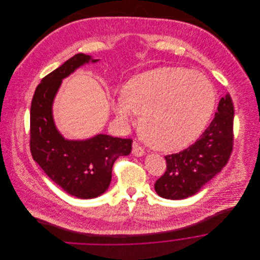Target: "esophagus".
I'll use <instances>...</instances> for the list:
<instances>
[{"label":"esophagus","mask_w":260,"mask_h":260,"mask_svg":"<svg viewBox=\"0 0 260 260\" xmlns=\"http://www.w3.org/2000/svg\"><path fill=\"white\" fill-rule=\"evenodd\" d=\"M132 147H133V149H132V154H133L134 156H136V157H141V156L144 155V153H145L144 149L142 148L136 141L133 142Z\"/></svg>","instance_id":"obj_1"}]
</instances>
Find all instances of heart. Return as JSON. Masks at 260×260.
Returning a JSON list of instances; mask_svg holds the SVG:
<instances>
[{"instance_id": "heart-1", "label": "heart", "mask_w": 260, "mask_h": 260, "mask_svg": "<svg viewBox=\"0 0 260 260\" xmlns=\"http://www.w3.org/2000/svg\"><path fill=\"white\" fill-rule=\"evenodd\" d=\"M216 102L212 83L201 73L163 67L137 75L112 111L125 127L141 115V132L153 148L175 151L193 142L208 123Z\"/></svg>"}]
</instances>
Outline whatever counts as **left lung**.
<instances>
[{
	"label": "left lung",
	"instance_id": "left-lung-1",
	"mask_svg": "<svg viewBox=\"0 0 260 260\" xmlns=\"http://www.w3.org/2000/svg\"><path fill=\"white\" fill-rule=\"evenodd\" d=\"M234 106L229 94L199 139L176 154L165 156L166 171L154 184L157 194L179 200L197 193L227 164L233 149Z\"/></svg>",
	"mask_w": 260,
	"mask_h": 260
}]
</instances>
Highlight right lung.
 <instances>
[{"label": "right lung", "mask_w": 260, "mask_h": 260, "mask_svg": "<svg viewBox=\"0 0 260 260\" xmlns=\"http://www.w3.org/2000/svg\"><path fill=\"white\" fill-rule=\"evenodd\" d=\"M89 61L98 60L82 53L76 54L45 76L36 88L30 113L33 159L57 185L81 199L103 194L110 185L114 162L132 150V139L105 134L83 141L67 140L54 124L52 105L62 80Z\"/></svg>", "instance_id": "1"}]
</instances>
